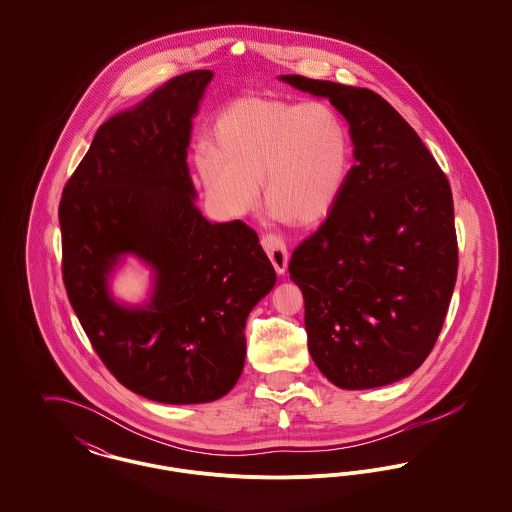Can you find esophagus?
I'll use <instances>...</instances> for the list:
<instances>
[{
  "instance_id": "esophagus-1",
  "label": "esophagus",
  "mask_w": 512,
  "mask_h": 512,
  "mask_svg": "<svg viewBox=\"0 0 512 512\" xmlns=\"http://www.w3.org/2000/svg\"><path fill=\"white\" fill-rule=\"evenodd\" d=\"M261 245L267 251L268 259H270L274 270L278 274H284L288 268V249L284 242L274 234H265V236H261Z\"/></svg>"
}]
</instances>
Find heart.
Listing matches in <instances>:
<instances>
[{
    "label": "heart",
    "instance_id": "heart-1",
    "mask_svg": "<svg viewBox=\"0 0 512 512\" xmlns=\"http://www.w3.org/2000/svg\"><path fill=\"white\" fill-rule=\"evenodd\" d=\"M211 147L197 153L195 165L226 213L251 211L263 184L268 207L299 226L332 211L351 153L347 128L328 103L268 96H242L224 105L213 122Z\"/></svg>",
    "mask_w": 512,
    "mask_h": 512
}]
</instances>
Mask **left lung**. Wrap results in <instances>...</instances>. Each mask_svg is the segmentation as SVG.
<instances>
[{"instance_id":"left-lung-1","label":"left lung","mask_w":512,"mask_h":512,"mask_svg":"<svg viewBox=\"0 0 512 512\" xmlns=\"http://www.w3.org/2000/svg\"><path fill=\"white\" fill-rule=\"evenodd\" d=\"M349 122L355 165L330 215L293 249L318 370L343 390L413 374L438 341L459 247L445 172L413 126L372 90L280 76Z\"/></svg>"}]
</instances>
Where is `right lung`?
Segmentation results:
<instances>
[{
  "label": "right lung",
  "mask_w": 512,
  "mask_h": 512,
  "mask_svg": "<svg viewBox=\"0 0 512 512\" xmlns=\"http://www.w3.org/2000/svg\"><path fill=\"white\" fill-rule=\"evenodd\" d=\"M211 71L169 80L103 122L61 203L63 282L107 370L146 399L209 403L232 390L245 361V318L276 284L253 228L211 224L186 163L192 117ZM124 252L158 272L152 303L119 308L104 276Z\"/></svg>",
  "instance_id": "right-lung-1"
}]
</instances>
